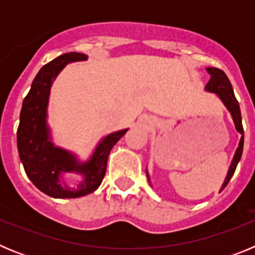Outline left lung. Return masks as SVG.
Listing matches in <instances>:
<instances>
[{
	"mask_svg": "<svg viewBox=\"0 0 255 255\" xmlns=\"http://www.w3.org/2000/svg\"><path fill=\"white\" fill-rule=\"evenodd\" d=\"M207 71H208V74L211 75V79H209V82L207 83L204 89H206L207 92L217 94L218 98L222 101L225 107L227 108V111L231 114V117H233L236 130L242 134V138H240V141H239V147L238 149H236L235 155H234L233 162H231V164H230L229 171H227L226 179H225L224 184H222V186H221L220 191H222L225 188H226L227 184H229L230 179L233 177L234 172H235L236 170V166H238L239 161H240V158H242L243 147H244V129H243V124H242V112H240V106H239V102L236 101L235 94H234V91H233V85H231V83H230L227 75L222 71V70L217 69V67H207ZM145 172H147L148 181L150 182L148 171H145Z\"/></svg>",
	"mask_w": 255,
	"mask_h": 255,
	"instance_id": "8db88e82",
	"label": "left lung"
}]
</instances>
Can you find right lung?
Wrapping results in <instances>:
<instances>
[{
    "instance_id": "1",
    "label": "right lung",
    "mask_w": 255,
    "mask_h": 255,
    "mask_svg": "<svg viewBox=\"0 0 255 255\" xmlns=\"http://www.w3.org/2000/svg\"><path fill=\"white\" fill-rule=\"evenodd\" d=\"M87 58L84 53L70 52L44 65L22 102L16 135L20 161L30 181L52 198H79L97 190L106 175L108 154L129 130H119L106 135L97 144L91 158L85 162L79 161L73 152L56 147L51 140L47 107L52 84L67 64ZM65 173H78L83 180L76 188H69L62 180Z\"/></svg>"
}]
</instances>
